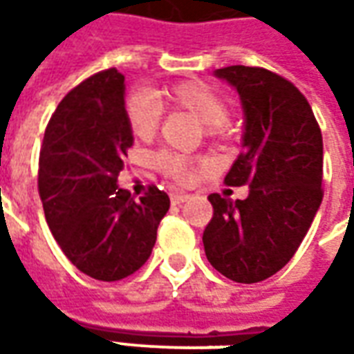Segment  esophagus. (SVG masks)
<instances>
[{
	"label": "esophagus",
	"mask_w": 354,
	"mask_h": 354,
	"mask_svg": "<svg viewBox=\"0 0 354 354\" xmlns=\"http://www.w3.org/2000/svg\"><path fill=\"white\" fill-rule=\"evenodd\" d=\"M187 193L184 192H172L170 193V201H172V205H182V203H185L187 201Z\"/></svg>",
	"instance_id": "1"
}]
</instances>
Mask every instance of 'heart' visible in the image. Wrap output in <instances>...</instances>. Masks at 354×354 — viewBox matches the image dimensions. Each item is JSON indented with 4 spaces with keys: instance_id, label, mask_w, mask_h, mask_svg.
Masks as SVG:
<instances>
[{
    "instance_id": "heart-1",
    "label": "heart",
    "mask_w": 354,
    "mask_h": 354,
    "mask_svg": "<svg viewBox=\"0 0 354 354\" xmlns=\"http://www.w3.org/2000/svg\"><path fill=\"white\" fill-rule=\"evenodd\" d=\"M162 106L189 111L205 124L207 134H220L223 131V123L230 117L227 102L203 81H187V83H178L172 87L159 88V91H155L153 96L134 93L127 98L124 109H127L129 127L136 138H153V134L161 123ZM153 165L162 174H167L172 180L185 182L192 176L197 161L184 157V155L161 151V153L153 155Z\"/></svg>"
}]
</instances>
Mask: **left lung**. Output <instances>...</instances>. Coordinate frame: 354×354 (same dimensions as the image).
Listing matches in <instances>:
<instances>
[{
  "mask_svg": "<svg viewBox=\"0 0 354 354\" xmlns=\"http://www.w3.org/2000/svg\"><path fill=\"white\" fill-rule=\"evenodd\" d=\"M241 98L243 153L227 185H250L245 201L208 195L214 216L203 233L210 266L252 284L281 271L322 203V134L305 96L281 75L248 66L216 70Z\"/></svg>",
  "mask_w": 354,
  "mask_h": 354,
  "instance_id": "8db88e82",
  "label": "left lung"
}]
</instances>
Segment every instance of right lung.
I'll return each instance as SVG.
<instances>
[{
    "label": "right lung",
    "instance_id": "obj_1",
    "mask_svg": "<svg viewBox=\"0 0 354 354\" xmlns=\"http://www.w3.org/2000/svg\"><path fill=\"white\" fill-rule=\"evenodd\" d=\"M132 144L124 75L115 68L66 94L43 136L37 185L45 220L66 258L96 281L138 271L169 212V195L155 185L140 201L117 185Z\"/></svg>",
    "mask_w": 354,
    "mask_h": 354
}]
</instances>
